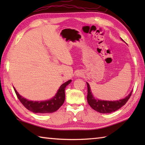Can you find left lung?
<instances>
[{
	"mask_svg": "<svg viewBox=\"0 0 145 145\" xmlns=\"http://www.w3.org/2000/svg\"><path fill=\"white\" fill-rule=\"evenodd\" d=\"M123 40V39H121ZM87 88H88V94H87V101L92 108L97 111L98 112L101 113H109L113 112H115L117 110L120 109L127 102L129 98H130L132 91L131 90L128 96L125 98L120 99L119 100L115 101H106L96 99L94 98L91 88L88 83L87 82Z\"/></svg>",
	"mask_w": 145,
	"mask_h": 145,
	"instance_id": "8db88e82",
	"label": "left lung"
}]
</instances>
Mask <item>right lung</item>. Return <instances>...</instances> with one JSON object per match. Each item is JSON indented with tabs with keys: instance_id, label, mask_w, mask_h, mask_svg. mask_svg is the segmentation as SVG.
<instances>
[{
	"instance_id": "1",
	"label": "right lung",
	"mask_w": 145,
	"mask_h": 145,
	"mask_svg": "<svg viewBox=\"0 0 145 145\" xmlns=\"http://www.w3.org/2000/svg\"><path fill=\"white\" fill-rule=\"evenodd\" d=\"M72 80L65 82L61 85L57 91L55 96L50 100L45 101H32L24 98L17 91L16 89L14 87L17 98L27 110L35 113H50L56 112L64 103L65 94V90L68 85L70 84Z\"/></svg>"
}]
</instances>
